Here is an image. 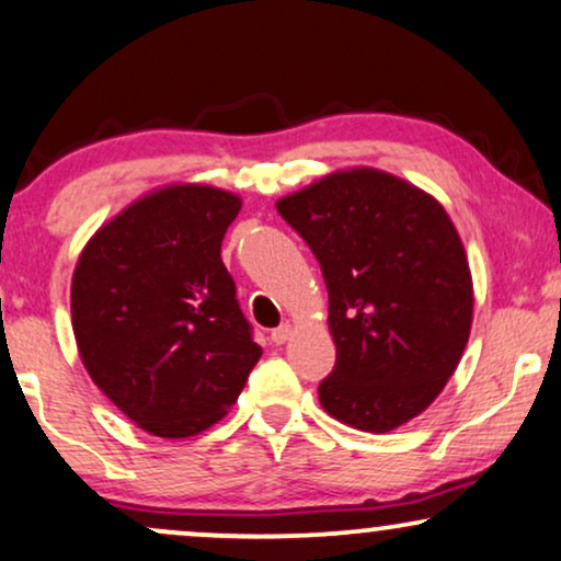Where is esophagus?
Returning <instances> with one entry per match:
<instances>
[{"label":"esophagus","mask_w":561,"mask_h":561,"mask_svg":"<svg viewBox=\"0 0 561 561\" xmlns=\"http://www.w3.org/2000/svg\"><path fill=\"white\" fill-rule=\"evenodd\" d=\"M291 337V324H280V328H275L273 333H270V341H273L275 345H283Z\"/></svg>","instance_id":"34e87169"}]
</instances>
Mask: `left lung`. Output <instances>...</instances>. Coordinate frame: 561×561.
Returning a JSON list of instances; mask_svg holds the SVG:
<instances>
[{
	"label": "left lung",
	"mask_w": 561,
	"mask_h": 561,
	"mask_svg": "<svg viewBox=\"0 0 561 561\" xmlns=\"http://www.w3.org/2000/svg\"><path fill=\"white\" fill-rule=\"evenodd\" d=\"M322 267L335 369L330 416L385 434L434 403L473 320L466 249L437 199L377 169H348L275 203Z\"/></svg>",
	"instance_id": "left-lung-1"
}]
</instances>
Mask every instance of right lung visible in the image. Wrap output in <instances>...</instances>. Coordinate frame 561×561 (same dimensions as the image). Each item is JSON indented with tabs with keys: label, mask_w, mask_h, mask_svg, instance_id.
I'll return each instance as SVG.
<instances>
[{
	"label": "right lung",
	"mask_w": 561,
	"mask_h": 561,
	"mask_svg": "<svg viewBox=\"0 0 561 561\" xmlns=\"http://www.w3.org/2000/svg\"><path fill=\"white\" fill-rule=\"evenodd\" d=\"M239 210L218 186H163L103 224L75 267L82 364L156 437L184 439L224 419L262 356L220 260Z\"/></svg>",
	"instance_id": "1"
}]
</instances>
